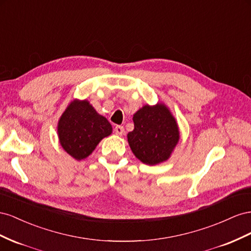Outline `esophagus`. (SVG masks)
<instances>
[{"label":"esophagus","mask_w":251,"mask_h":251,"mask_svg":"<svg viewBox=\"0 0 251 251\" xmlns=\"http://www.w3.org/2000/svg\"><path fill=\"white\" fill-rule=\"evenodd\" d=\"M114 132H116V134H118V135H122L124 133V127L117 125L116 127H114Z\"/></svg>","instance_id":"34e87169"}]
</instances>
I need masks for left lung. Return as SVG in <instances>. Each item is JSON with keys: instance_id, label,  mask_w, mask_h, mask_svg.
<instances>
[{"instance_id": "left-lung-1", "label": "left lung", "mask_w": 251, "mask_h": 251, "mask_svg": "<svg viewBox=\"0 0 251 251\" xmlns=\"http://www.w3.org/2000/svg\"><path fill=\"white\" fill-rule=\"evenodd\" d=\"M133 130L127 134L133 154L147 165L166 161L178 141V128L164 104L144 106L133 114Z\"/></svg>"}]
</instances>
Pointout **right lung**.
<instances>
[{"label": "right lung", "instance_id": "add662e5", "mask_svg": "<svg viewBox=\"0 0 251 251\" xmlns=\"http://www.w3.org/2000/svg\"><path fill=\"white\" fill-rule=\"evenodd\" d=\"M62 147L75 160H83L94 151L99 142L108 137L112 127L87 101L71 102L58 126Z\"/></svg>", "mask_w": 251, "mask_h": 251}]
</instances>
